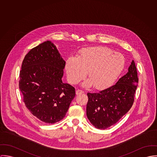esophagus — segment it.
Segmentation results:
<instances>
[{
  "label": "esophagus",
  "instance_id": "1",
  "mask_svg": "<svg viewBox=\"0 0 157 157\" xmlns=\"http://www.w3.org/2000/svg\"><path fill=\"white\" fill-rule=\"evenodd\" d=\"M82 93H84V91H82V90H77L76 91V94L78 95V94H82Z\"/></svg>",
  "mask_w": 157,
  "mask_h": 157
}]
</instances>
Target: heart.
Masks as SVG:
<instances>
[{
    "label": "heart",
    "instance_id": "1",
    "mask_svg": "<svg viewBox=\"0 0 157 157\" xmlns=\"http://www.w3.org/2000/svg\"><path fill=\"white\" fill-rule=\"evenodd\" d=\"M124 64V58L121 53L114 52L104 47H91L81 49L78 57L69 56L66 62V70L71 84L78 83L88 71L89 79L83 86L93 85L97 89H103L116 81Z\"/></svg>",
    "mask_w": 157,
    "mask_h": 157
}]
</instances>
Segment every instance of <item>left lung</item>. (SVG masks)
I'll return each mask as SVG.
<instances>
[{
	"instance_id": "1",
	"label": "left lung",
	"mask_w": 157,
	"mask_h": 157,
	"mask_svg": "<svg viewBox=\"0 0 157 157\" xmlns=\"http://www.w3.org/2000/svg\"><path fill=\"white\" fill-rule=\"evenodd\" d=\"M139 78L134 60L126 75L116 84L98 93H88L87 118L96 128L105 129L116 124L131 109Z\"/></svg>"
}]
</instances>
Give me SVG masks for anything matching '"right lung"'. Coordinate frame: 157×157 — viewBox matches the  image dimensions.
<instances>
[{
	"mask_svg": "<svg viewBox=\"0 0 157 157\" xmlns=\"http://www.w3.org/2000/svg\"><path fill=\"white\" fill-rule=\"evenodd\" d=\"M65 65L51 41L33 48L22 62L19 88L23 102L32 114L46 123L61 121L75 96V88L62 81Z\"/></svg>",
	"mask_w": 157,
	"mask_h": 157,
	"instance_id": "right-lung-1",
	"label": "right lung"
}]
</instances>
